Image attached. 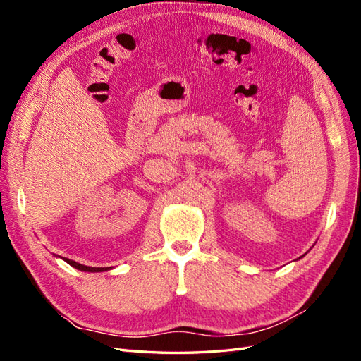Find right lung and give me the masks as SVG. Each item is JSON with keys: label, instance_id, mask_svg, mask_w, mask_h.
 Returning a JSON list of instances; mask_svg holds the SVG:
<instances>
[{"label": "right lung", "instance_id": "add662e5", "mask_svg": "<svg viewBox=\"0 0 361 361\" xmlns=\"http://www.w3.org/2000/svg\"><path fill=\"white\" fill-rule=\"evenodd\" d=\"M63 259L66 260L69 265H72L73 268L80 269V271H87V272H99V271H106V269H110V268H93V267H85V265H81V264H78V262H75V260H71V259H66V257H63Z\"/></svg>", "mask_w": 361, "mask_h": 361}]
</instances>
